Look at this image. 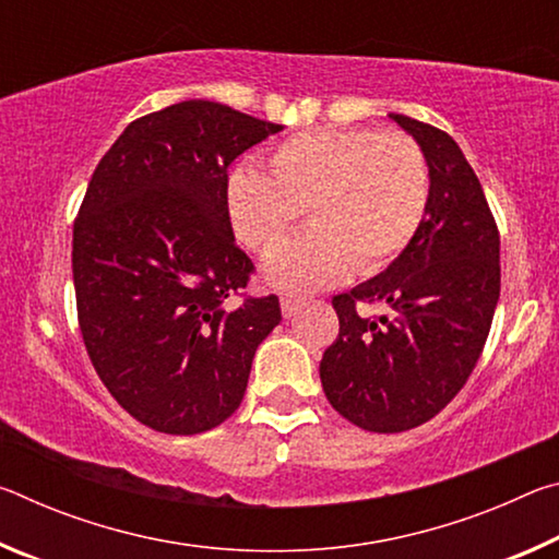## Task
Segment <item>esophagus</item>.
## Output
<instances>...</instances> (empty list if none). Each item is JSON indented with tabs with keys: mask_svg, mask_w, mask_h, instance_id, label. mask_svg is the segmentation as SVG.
Wrapping results in <instances>:
<instances>
[{
	"mask_svg": "<svg viewBox=\"0 0 559 559\" xmlns=\"http://www.w3.org/2000/svg\"><path fill=\"white\" fill-rule=\"evenodd\" d=\"M302 306H306V300L298 298V296H283L281 298V313H283V318H293Z\"/></svg>",
	"mask_w": 559,
	"mask_h": 559,
	"instance_id": "esophagus-1",
	"label": "esophagus"
}]
</instances>
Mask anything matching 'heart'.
Listing matches in <instances>:
<instances>
[{"instance_id":"obj_1","label":"heart","mask_w":559,"mask_h":559,"mask_svg":"<svg viewBox=\"0 0 559 559\" xmlns=\"http://www.w3.org/2000/svg\"><path fill=\"white\" fill-rule=\"evenodd\" d=\"M427 155L400 130L316 128L273 150L271 175L236 165L224 187L229 224L251 249H269L309 206L314 229L263 259L283 290L333 286L349 273L374 276L402 257L429 210Z\"/></svg>"}]
</instances>
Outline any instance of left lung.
<instances>
[{"mask_svg":"<svg viewBox=\"0 0 559 559\" xmlns=\"http://www.w3.org/2000/svg\"><path fill=\"white\" fill-rule=\"evenodd\" d=\"M390 118L427 155L429 210L392 266L333 298L340 333L320 359L333 409L377 433L419 427L461 392L500 296L498 226L456 140L400 112ZM357 301H384L393 316L367 319Z\"/></svg>","mask_w":559,"mask_h":559,"instance_id":"1","label":"left lung"}]
</instances>
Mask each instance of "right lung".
<instances>
[{
	"label": "right lung",
	"mask_w": 559,
	"mask_h": 559,
	"mask_svg": "<svg viewBox=\"0 0 559 559\" xmlns=\"http://www.w3.org/2000/svg\"><path fill=\"white\" fill-rule=\"evenodd\" d=\"M283 130L212 100H182L122 130L73 222L79 325L100 382L145 427L192 437L239 409L278 296H239L226 169Z\"/></svg>",
	"instance_id": "1"
}]
</instances>
